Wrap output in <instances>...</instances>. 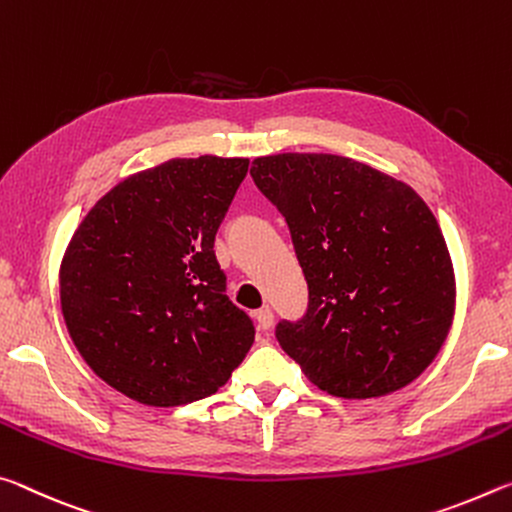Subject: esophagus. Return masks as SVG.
Masks as SVG:
<instances>
[{"mask_svg": "<svg viewBox=\"0 0 512 512\" xmlns=\"http://www.w3.org/2000/svg\"><path fill=\"white\" fill-rule=\"evenodd\" d=\"M254 317H256V324H258V329L261 331H267V329H272V324H274V313L270 311V308H261V311H256L254 313Z\"/></svg>", "mask_w": 512, "mask_h": 512, "instance_id": "esophagus-1", "label": "esophagus"}]
</instances>
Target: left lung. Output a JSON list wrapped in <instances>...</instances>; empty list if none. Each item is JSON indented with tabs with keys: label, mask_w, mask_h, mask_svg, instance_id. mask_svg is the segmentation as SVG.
Masks as SVG:
<instances>
[{
	"label": "left lung",
	"mask_w": 512,
	"mask_h": 512,
	"mask_svg": "<svg viewBox=\"0 0 512 512\" xmlns=\"http://www.w3.org/2000/svg\"><path fill=\"white\" fill-rule=\"evenodd\" d=\"M286 217L308 308L276 340L317 388L383 397L415 381L454 320L447 242L417 192L354 158L276 154L251 163Z\"/></svg>",
	"instance_id": "1"
}]
</instances>
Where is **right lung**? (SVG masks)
I'll list each match as a JSON object with an SVG mask.
<instances>
[{
    "label": "right lung",
    "instance_id": "obj_1",
    "mask_svg": "<svg viewBox=\"0 0 512 512\" xmlns=\"http://www.w3.org/2000/svg\"><path fill=\"white\" fill-rule=\"evenodd\" d=\"M249 158H172L90 208L65 249L61 311L99 379L145 406L213 395L254 345L226 297L215 233Z\"/></svg>",
    "mask_w": 512,
    "mask_h": 512
}]
</instances>
